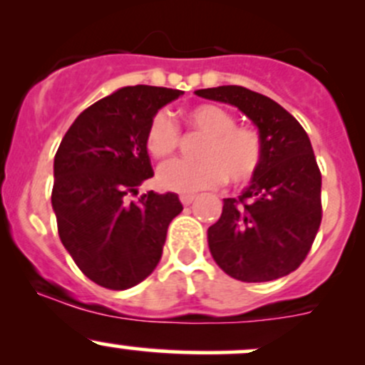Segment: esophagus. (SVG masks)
I'll use <instances>...</instances> for the list:
<instances>
[{
  "instance_id": "34e87169",
  "label": "esophagus",
  "mask_w": 365,
  "mask_h": 365,
  "mask_svg": "<svg viewBox=\"0 0 365 365\" xmlns=\"http://www.w3.org/2000/svg\"><path fill=\"white\" fill-rule=\"evenodd\" d=\"M180 201H182L183 206H189L194 201V196L192 194H182V196H180Z\"/></svg>"
}]
</instances>
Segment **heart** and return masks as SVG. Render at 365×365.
<instances>
[{
  "label": "heart",
  "instance_id": "heart-1",
  "mask_svg": "<svg viewBox=\"0 0 365 365\" xmlns=\"http://www.w3.org/2000/svg\"><path fill=\"white\" fill-rule=\"evenodd\" d=\"M187 121L194 130L206 135L197 153L201 160L176 159L160 165L157 182L162 189L190 194L215 189L226 176L235 185H242L256 175L263 155V145L254 128L237 127L233 114L213 104H201L189 109ZM178 125L169 113L153 114L146 130V148L150 155L164 159L178 148Z\"/></svg>",
  "mask_w": 365,
  "mask_h": 365
}]
</instances>
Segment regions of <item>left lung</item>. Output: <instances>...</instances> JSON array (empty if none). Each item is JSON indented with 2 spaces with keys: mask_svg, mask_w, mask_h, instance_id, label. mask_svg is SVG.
Segmentation results:
<instances>
[{
  "mask_svg": "<svg viewBox=\"0 0 365 365\" xmlns=\"http://www.w3.org/2000/svg\"><path fill=\"white\" fill-rule=\"evenodd\" d=\"M240 109L256 125L263 155L238 197L208 227L215 263L233 279L267 282L300 267L322 222V173L307 132L282 106L244 86L197 90Z\"/></svg>",
  "mask_w": 365,
  "mask_h": 365,
  "instance_id": "1",
  "label": "left lung"
}]
</instances>
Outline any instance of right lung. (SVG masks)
I'll return each instance as SVG.
<instances>
[{"label":"right lung","mask_w":365,"mask_h":365,"mask_svg":"<svg viewBox=\"0 0 365 365\" xmlns=\"http://www.w3.org/2000/svg\"><path fill=\"white\" fill-rule=\"evenodd\" d=\"M183 91L125 86L76 118L54 157L51 203L58 233L79 270L108 289H128L159 264L169 222L183 210L175 192L138 194L152 178L146 130Z\"/></svg>","instance_id":"right-lung-1"}]
</instances>
